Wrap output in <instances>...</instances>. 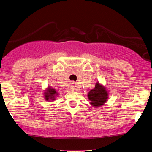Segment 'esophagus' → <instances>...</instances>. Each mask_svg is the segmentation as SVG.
<instances>
[{
	"mask_svg": "<svg viewBox=\"0 0 152 152\" xmlns=\"http://www.w3.org/2000/svg\"><path fill=\"white\" fill-rule=\"evenodd\" d=\"M70 89L71 91H77V90H78V88H77V86L76 85H72L70 87Z\"/></svg>",
	"mask_w": 152,
	"mask_h": 152,
	"instance_id": "esophagus-1",
	"label": "esophagus"
}]
</instances>
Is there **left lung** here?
<instances>
[{
  "instance_id": "8db88e82",
  "label": "left lung",
  "mask_w": 152,
  "mask_h": 152,
  "mask_svg": "<svg viewBox=\"0 0 152 152\" xmlns=\"http://www.w3.org/2000/svg\"><path fill=\"white\" fill-rule=\"evenodd\" d=\"M88 99L92 107L94 108L100 107L106 103L109 99V92L107 88L97 82L94 88L90 91L88 93Z\"/></svg>"
}]
</instances>
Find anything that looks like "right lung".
Returning <instances> with one entry per match:
<instances>
[{"label": "right lung", "instance_id": "right-lung-1", "mask_svg": "<svg viewBox=\"0 0 152 152\" xmlns=\"http://www.w3.org/2000/svg\"><path fill=\"white\" fill-rule=\"evenodd\" d=\"M43 95H44L43 96H44L45 101L48 102L54 101L56 100V97L58 96V92L52 87L48 86V88L44 90Z\"/></svg>", "mask_w": 152, "mask_h": 152}]
</instances>
